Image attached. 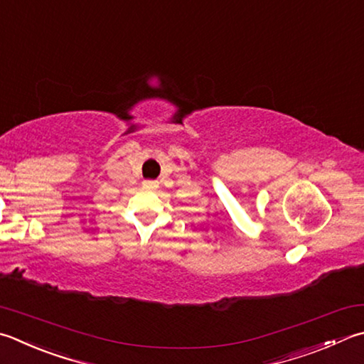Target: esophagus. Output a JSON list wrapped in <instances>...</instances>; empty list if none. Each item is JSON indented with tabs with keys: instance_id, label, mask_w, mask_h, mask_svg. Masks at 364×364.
<instances>
[{
	"instance_id": "34e87169",
	"label": "esophagus",
	"mask_w": 364,
	"mask_h": 364,
	"mask_svg": "<svg viewBox=\"0 0 364 364\" xmlns=\"http://www.w3.org/2000/svg\"><path fill=\"white\" fill-rule=\"evenodd\" d=\"M144 187L149 190H156L159 188V182L156 181H144Z\"/></svg>"
}]
</instances>
